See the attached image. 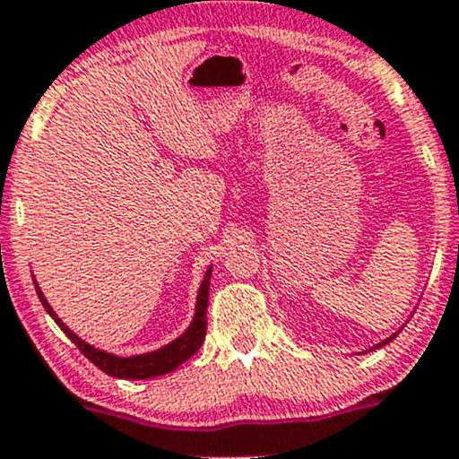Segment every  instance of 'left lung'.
Segmentation results:
<instances>
[{"label": "left lung", "instance_id": "8db88e82", "mask_svg": "<svg viewBox=\"0 0 459 459\" xmlns=\"http://www.w3.org/2000/svg\"><path fill=\"white\" fill-rule=\"evenodd\" d=\"M391 340H393V337H388V340H384L382 344H377V346H384V344H386V342H391Z\"/></svg>", "mask_w": 459, "mask_h": 459}]
</instances>
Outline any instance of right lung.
Wrapping results in <instances>:
<instances>
[{"instance_id":"add662e5","label":"right lung","mask_w":459,"mask_h":459,"mask_svg":"<svg viewBox=\"0 0 459 459\" xmlns=\"http://www.w3.org/2000/svg\"><path fill=\"white\" fill-rule=\"evenodd\" d=\"M208 286H211V268L204 275V281L200 286V293H197V307H195V317H193L191 326L186 328L184 335H179L178 340L170 342V344L161 346V349L152 351V353H143V355H133V358H117L113 353H104V351L95 349V346L86 344L84 340L75 335L66 324L62 322L55 311L50 308V304L46 302L44 293L39 290V286L35 284L37 298L41 299L44 308L48 311V316L57 322V326L71 337L73 344L95 364L97 368H101L106 375L110 377H122V379H148V377H157V375H166L179 367V364L186 362L188 358L200 351L204 337H206V308H208Z\"/></svg>"}]
</instances>
